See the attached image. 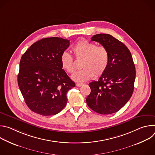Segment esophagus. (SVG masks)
I'll use <instances>...</instances> for the list:
<instances>
[{
	"instance_id": "1",
	"label": "esophagus",
	"mask_w": 155,
	"mask_h": 155,
	"mask_svg": "<svg viewBox=\"0 0 155 155\" xmlns=\"http://www.w3.org/2000/svg\"><path fill=\"white\" fill-rule=\"evenodd\" d=\"M83 85V83H77L76 84V86H77V87H80V86H81Z\"/></svg>"
}]
</instances>
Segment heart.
Returning <instances> with one entry per match:
<instances>
[{
    "label": "heart",
    "mask_w": 155,
    "mask_h": 155,
    "mask_svg": "<svg viewBox=\"0 0 155 155\" xmlns=\"http://www.w3.org/2000/svg\"><path fill=\"white\" fill-rule=\"evenodd\" d=\"M72 51L77 59H82V69L75 73L72 78L76 81H86L96 75H101L107 69L109 62V53L104 46H97L94 43L81 40L72 47ZM61 64L63 70L68 74H73L75 65L72 56L67 52L61 56Z\"/></svg>",
    "instance_id": "obj_1"
}]
</instances>
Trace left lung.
<instances>
[{
	"mask_svg": "<svg viewBox=\"0 0 155 155\" xmlns=\"http://www.w3.org/2000/svg\"><path fill=\"white\" fill-rule=\"evenodd\" d=\"M91 41L99 42L107 49L109 62L99 80L90 83L91 93L86 101L93 111L112 114L119 111L133 93L135 65L127 47L111 35L96 34Z\"/></svg>",
	"mask_w": 155,
	"mask_h": 155,
	"instance_id": "left-lung-1",
	"label": "left lung"
}]
</instances>
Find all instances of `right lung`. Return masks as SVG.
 Segmentation results:
<instances>
[{
	"label": "right lung",
	"instance_id": "obj_1",
	"mask_svg": "<svg viewBox=\"0 0 155 155\" xmlns=\"http://www.w3.org/2000/svg\"><path fill=\"white\" fill-rule=\"evenodd\" d=\"M69 45L67 39L45 38L33 43L22 56L18 83L32 112L53 115L67 104L66 94L75 83L62 69L60 59Z\"/></svg>",
	"mask_w": 155,
	"mask_h": 155
}]
</instances>
